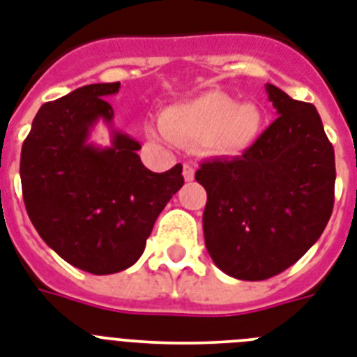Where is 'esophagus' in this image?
Returning a JSON list of instances; mask_svg holds the SVG:
<instances>
[{
    "instance_id": "34e87169",
    "label": "esophagus",
    "mask_w": 357,
    "mask_h": 357,
    "mask_svg": "<svg viewBox=\"0 0 357 357\" xmlns=\"http://www.w3.org/2000/svg\"><path fill=\"white\" fill-rule=\"evenodd\" d=\"M183 178L185 181H192L194 179V167L190 163H183Z\"/></svg>"
}]
</instances>
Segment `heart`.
I'll use <instances>...</instances> for the list:
<instances>
[{
	"label": "heart",
	"mask_w": 357,
	"mask_h": 357,
	"mask_svg": "<svg viewBox=\"0 0 357 357\" xmlns=\"http://www.w3.org/2000/svg\"><path fill=\"white\" fill-rule=\"evenodd\" d=\"M161 128L179 143H202L208 152L233 155L253 143L262 128V112L255 102H234L222 91L169 106Z\"/></svg>",
	"instance_id": "b5f03b06"
}]
</instances>
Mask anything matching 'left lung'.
<instances>
[{"label":"left lung","instance_id":"left-lung-1","mask_svg":"<svg viewBox=\"0 0 357 357\" xmlns=\"http://www.w3.org/2000/svg\"><path fill=\"white\" fill-rule=\"evenodd\" d=\"M279 117L242 155L199 165L205 245L224 273L266 280L319 240L334 208V146L314 104L266 86Z\"/></svg>","mask_w":357,"mask_h":357}]
</instances>
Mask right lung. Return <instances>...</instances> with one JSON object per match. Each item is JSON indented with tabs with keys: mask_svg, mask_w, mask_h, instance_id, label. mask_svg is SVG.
Here are the masks:
<instances>
[{
	"mask_svg": "<svg viewBox=\"0 0 357 357\" xmlns=\"http://www.w3.org/2000/svg\"><path fill=\"white\" fill-rule=\"evenodd\" d=\"M121 82L89 84L38 109L23 141L20 176L25 208L38 234L66 262L93 275L137 262L159 213L185 179L176 165L155 174L141 144L113 130L112 146L88 143L98 119L112 126L106 102Z\"/></svg>",
	"mask_w": 357,
	"mask_h": 357,
	"instance_id": "add662e5",
	"label": "right lung"
}]
</instances>
